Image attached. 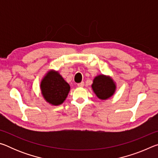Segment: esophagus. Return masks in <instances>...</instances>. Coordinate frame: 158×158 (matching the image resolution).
Masks as SVG:
<instances>
[{
    "instance_id": "obj_1",
    "label": "esophagus",
    "mask_w": 158,
    "mask_h": 158,
    "mask_svg": "<svg viewBox=\"0 0 158 158\" xmlns=\"http://www.w3.org/2000/svg\"><path fill=\"white\" fill-rule=\"evenodd\" d=\"M77 85H78L79 87H84V82L82 81L81 83H79V84H77Z\"/></svg>"
}]
</instances>
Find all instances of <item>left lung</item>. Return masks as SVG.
Masks as SVG:
<instances>
[{
	"label": "left lung",
	"instance_id": "1",
	"mask_svg": "<svg viewBox=\"0 0 158 158\" xmlns=\"http://www.w3.org/2000/svg\"><path fill=\"white\" fill-rule=\"evenodd\" d=\"M91 86L93 92L100 100H106L111 98L116 89L114 80L110 77L104 74L95 77Z\"/></svg>",
	"mask_w": 158,
	"mask_h": 158
}]
</instances>
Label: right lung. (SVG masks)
<instances>
[{"label":"right lung","instance_id":"1","mask_svg":"<svg viewBox=\"0 0 158 158\" xmlns=\"http://www.w3.org/2000/svg\"><path fill=\"white\" fill-rule=\"evenodd\" d=\"M40 89L44 100L51 105L57 106L65 100L70 86L58 72L50 70L42 79Z\"/></svg>","mask_w":158,"mask_h":158}]
</instances>
